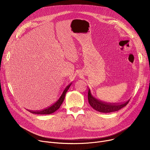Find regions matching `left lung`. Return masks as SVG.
<instances>
[{"instance_id": "1", "label": "left lung", "mask_w": 150, "mask_h": 150, "mask_svg": "<svg viewBox=\"0 0 150 150\" xmlns=\"http://www.w3.org/2000/svg\"><path fill=\"white\" fill-rule=\"evenodd\" d=\"M88 99L89 104H90V105L92 107V108L94 110L101 113H110V112L118 111L122 108L125 107L129 101V100L126 102L122 104L108 103L103 102L96 98L92 96L90 88L88 89Z\"/></svg>"}]
</instances>
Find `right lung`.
I'll return each instance as SVG.
<instances>
[{"label": "right lung", "mask_w": 150, "mask_h": 150, "mask_svg": "<svg viewBox=\"0 0 150 150\" xmlns=\"http://www.w3.org/2000/svg\"><path fill=\"white\" fill-rule=\"evenodd\" d=\"M71 84H72V83H71L69 85H68V86L65 88V90H63L61 96L58 99V100L56 103H54L53 105H52L51 106L49 107V108H47L44 110H40V111H30V110L29 112L33 114H38V115H49V114H52V113H54V112H56L57 110H58L60 108L61 104H62L64 99H65L66 93L68 91V89L69 88Z\"/></svg>", "instance_id": "obj_1"}]
</instances>
